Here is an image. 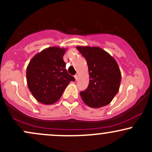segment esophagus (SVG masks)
I'll list each match as a JSON object with an SVG mask.
<instances>
[{"label": "esophagus", "mask_w": 152, "mask_h": 152, "mask_svg": "<svg viewBox=\"0 0 152 152\" xmlns=\"http://www.w3.org/2000/svg\"><path fill=\"white\" fill-rule=\"evenodd\" d=\"M74 77H75V79H76V81H77L78 79H79V76H78V75H76Z\"/></svg>", "instance_id": "34e87169"}]
</instances>
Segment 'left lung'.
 Instances as JSON below:
<instances>
[{
	"label": "left lung",
	"instance_id": "obj_1",
	"mask_svg": "<svg viewBox=\"0 0 152 152\" xmlns=\"http://www.w3.org/2000/svg\"><path fill=\"white\" fill-rule=\"evenodd\" d=\"M76 49L85 57L88 65L89 83L87 89L80 92L85 104L98 108L109 104L117 94L122 75L112 56L98 47H81Z\"/></svg>",
	"mask_w": 152,
	"mask_h": 152
}]
</instances>
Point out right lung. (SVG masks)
Instances as JSON below:
<instances>
[{
    "mask_svg": "<svg viewBox=\"0 0 152 152\" xmlns=\"http://www.w3.org/2000/svg\"><path fill=\"white\" fill-rule=\"evenodd\" d=\"M66 49L51 47L36 54L27 67L28 88L42 104L51 105L60 100L73 76L68 74L63 55Z\"/></svg>",
    "mask_w": 152,
    "mask_h": 152,
    "instance_id": "1",
    "label": "right lung"
}]
</instances>
